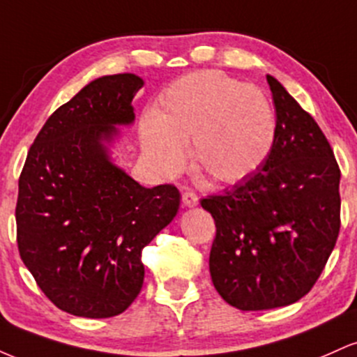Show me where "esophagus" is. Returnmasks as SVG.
Segmentation results:
<instances>
[{"mask_svg": "<svg viewBox=\"0 0 357 357\" xmlns=\"http://www.w3.org/2000/svg\"><path fill=\"white\" fill-rule=\"evenodd\" d=\"M198 203H199V199H198V195H196V192H192V191H184L183 192V204L186 208H195V206H198Z\"/></svg>", "mask_w": 357, "mask_h": 357, "instance_id": "34e87169", "label": "esophagus"}]
</instances>
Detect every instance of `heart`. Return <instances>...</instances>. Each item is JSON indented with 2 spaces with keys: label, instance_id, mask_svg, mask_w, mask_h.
Wrapping results in <instances>:
<instances>
[{
  "label": "heart",
  "instance_id": "heart-1",
  "mask_svg": "<svg viewBox=\"0 0 357 357\" xmlns=\"http://www.w3.org/2000/svg\"><path fill=\"white\" fill-rule=\"evenodd\" d=\"M277 121L260 90L221 72L202 70L174 80L153 116L141 124L146 158L162 176H174L192 142L198 169L220 183H236L264 165Z\"/></svg>",
  "mask_w": 357,
  "mask_h": 357
}]
</instances>
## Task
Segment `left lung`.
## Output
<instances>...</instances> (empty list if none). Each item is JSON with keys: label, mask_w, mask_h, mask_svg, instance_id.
<instances>
[{"label": "left lung", "mask_w": 357, "mask_h": 357, "mask_svg": "<svg viewBox=\"0 0 357 357\" xmlns=\"http://www.w3.org/2000/svg\"><path fill=\"white\" fill-rule=\"evenodd\" d=\"M272 151L255 174L208 196L216 236L210 273L225 302L267 310L301 301L333 253L341 228L339 171L326 136L277 79Z\"/></svg>", "instance_id": "obj_1"}]
</instances>
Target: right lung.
<instances>
[{
	"instance_id": "obj_1",
	"label": "right lung",
	"mask_w": 357,
	"mask_h": 357,
	"mask_svg": "<svg viewBox=\"0 0 357 357\" xmlns=\"http://www.w3.org/2000/svg\"><path fill=\"white\" fill-rule=\"evenodd\" d=\"M144 80H92L48 117L20 176L16 240L43 294L77 317L119 315L144 282L142 248L173 221L178 188L141 186L112 161Z\"/></svg>"
}]
</instances>
